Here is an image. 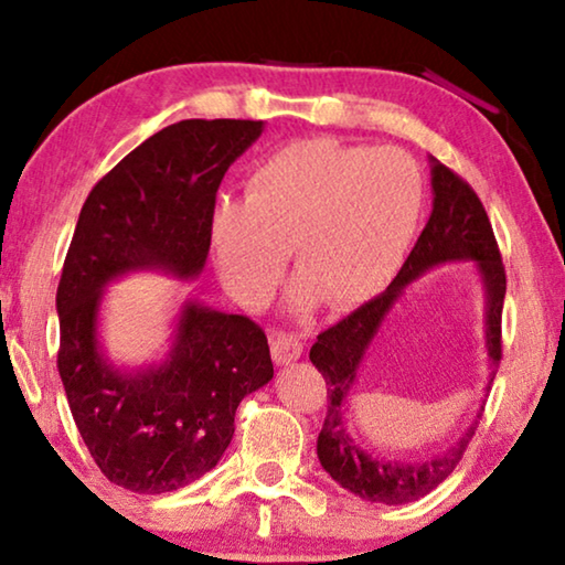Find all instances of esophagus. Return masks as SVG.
<instances>
[{
  "instance_id": "34e87169",
  "label": "esophagus",
  "mask_w": 565,
  "mask_h": 565,
  "mask_svg": "<svg viewBox=\"0 0 565 565\" xmlns=\"http://www.w3.org/2000/svg\"><path fill=\"white\" fill-rule=\"evenodd\" d=\"M301 341L294 337V333L286 331H271V356L274 361L284 366V363H291L301 356Z\"/></svg>"
}]
</instances>
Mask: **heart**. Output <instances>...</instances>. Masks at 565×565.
Masks as SVG:
<instances>
[{
  "label": "heart",
  "instance_id": "b5f03b06",
  "mask_svg": "<svg viewBox=\"0 0 565 565\" xmlns=\"http://www.w3.org/2000/svg\"><path fill=\"white\" fill-rule=\"evenodd\" d=\"M424 177L398 149L299 139L266 157L244 199L209 216L216 271L238 301L259 306L279 284L289 246L291 306H356L404 264L424 214Z\"/></svg>",
  "mask_w": 565,
  "mask_h": 565
}]
</instances>
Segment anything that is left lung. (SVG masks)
<instances>
[{
  "instance_id": "8db88e82",
  "label": "left lung",
  "mask_w": 565,
  "mask_h": 565,
  "mask_svg": "<svg viewBox=\"0 0 565 565\" xmlns=\"http://www.w3.org/2000/svg\"><path fill=\"white\" fill-rule=\"evenodd\" d=\"M431 161V189L434 209L428 224L420 232L416 246L411 248L408 259L401 266L396 279L388 284L384 294L359 306L347 319L333 323L331 329L319 333L317 343L311 347L309 359L327 379V418L317 441V454L333 481L341 489L351 491L363 501L371 503H411L420 495L431 493L444 478L454 471L461 461L468 441H471L481 418L483 406L478 408L471 426L446 448L441 456L428 461H396L369 454L361 448L356 438L349 434L347 414L349 396L356 386L359 366L371 343H374L379 329L384 327L388 313L404 296L406 286L414 284L431 269L456 262H471L483 286V323H486V353H489L491 374L486 391L491 388L495 369L501 361V313L505 296V271L495 244L489 214L476 196V191L466 181L444 167L441 161Z\"/></svg>"
}]
</instances>
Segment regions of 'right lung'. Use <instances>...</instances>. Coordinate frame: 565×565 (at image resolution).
Segmentation results:
<instances>
[{"label":"right lung","mask_w":565,"mask_h":565,"mask_svg":"<svg viewBox=\"0 0 565 565\" xmlns=\"http://www.w3.org/2000/svg\"><path fill=\"white\" fill-rule=\"evenodd\" d=\"M264 121L186 119L157 131L89 191L66 252L60 376L102 473L134 493L184 489L218 463L242 398L274 379L259 323L186 299L164 361L127 369L102 347L104 289L134 271L191 281L204 271L209 216L226 169Z\"/></svg>","instance_id":"obj_1"}]
</instances>
